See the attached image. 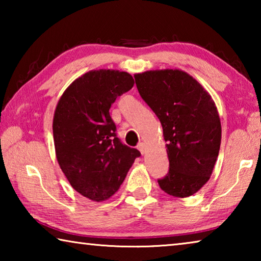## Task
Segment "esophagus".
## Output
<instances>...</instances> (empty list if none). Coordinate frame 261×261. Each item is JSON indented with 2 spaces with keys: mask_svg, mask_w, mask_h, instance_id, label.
<instances>
[{
  "mask_svg": "<svg viewBox=\"0 0 261 261\" xmlns=\"http://www.w3.org/2000/svg\"><path fill=\"white\" fill-rule=\"evenodd\" d=\"M138 149H139L141 154H145V153H146V146H145V144H144V143H139V145H138Z\"/></svg>",
  "mask_w": 261,
  "mask_h": 261,
  "instance_id": "1",
  "label": "esophagus"
}]
</instances>
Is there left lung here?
Returning <instances> with one entry per match:
<instances>
[{
  "mask_svg": "<svg viewBox=\"0 0 261 261\" xmlns=\"http://www.w3.org/2000/svg\"><path fill=\"white\" fill-rule=\"evenodd\" d=\"M143 100L158 116L166 140L169 171L158 183L177 198L192 196L208 182L221 145V122L213 99L178 69L135 74Z\"/></svg>",
  "mask_w": 261,
  "mask_h": 261,
  "instance_id": "left-lung-1",
  "label": "left lung"
}]
</instances>
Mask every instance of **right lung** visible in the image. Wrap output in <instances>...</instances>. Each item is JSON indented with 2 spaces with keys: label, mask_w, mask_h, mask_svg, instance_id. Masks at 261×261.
Returning <instances> with one entry per match:
<instances>
[{
  "label": "right lung",
  "mask_w": 261,
  "mask_h": 261,
  "mask_svg": "<svg viewBox=\"0 0 261 261\" xmlns=\"http://www.w3.org/2000/svg\"><path fill=\"white\" fill-rule=\"evenodd\" d=\"M135 81L118 70H92L73 81L57 102L53 135L57 162L71 187L93 201L120 189L140 152L122 144L109 109Z\"/></svg>",
  "instance_id": "add662e5"
}]
</instances>
